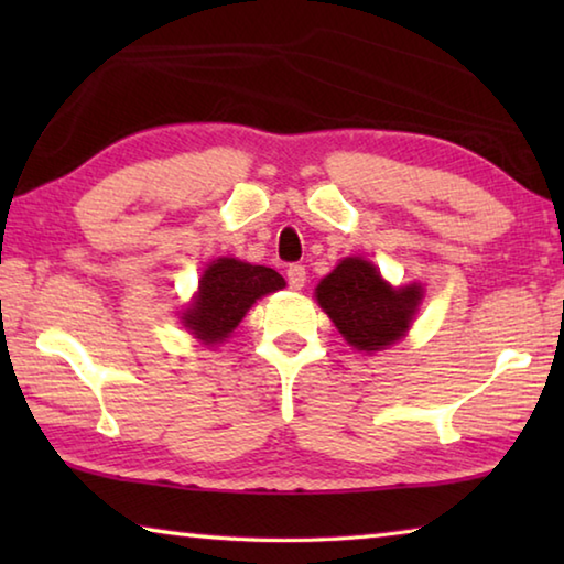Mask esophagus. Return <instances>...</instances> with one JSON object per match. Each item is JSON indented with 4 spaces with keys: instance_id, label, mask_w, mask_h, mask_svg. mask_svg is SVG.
I'll list each match as a JSON object with an SVG mask.
<instances>
[{
    "instance_id": "obj_1",
    "label": "esophagus",
    "mask_w": 564,
    "mask_h": 564,
    "mask_svg": "<svg viewBox=\"0 0 564 564\" xmlns=\"http://www.w3.org/2000/svg\"><path fill=\"white\" fill-rule=\"evenodd\" d=\"M285 279H289V289L301 291L303 285H305V265L291 263L289 271H285Z\"/></svg>"
}]
</instances>
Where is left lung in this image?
<instances>
[{
	"mask_svg": "<svg viewBox=\"0 0 564 564\" xmlns=\"http://www.w3.org/2000/svg\"><path fill=\"white\" fill-rule=\"evenodd\" d=\"M316 299L343 338L358 350L370 352L403 336L423 299V289H393L380 279L373 263L346 259L318 283Z\"/></svg>",
	"mask_w": 564,
	"mask_h": 564,
	"instance_id": "left-lung-1",
	"label": "left lung"
}]
</instances>
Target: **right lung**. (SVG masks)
<instances>
[{
  "label": "right lung",
  "mask_w": 564,
  "mask_h": 564,
  "mask_svg": "<svg viewBox=\"0 0 564 564\" xmlns=\"http://www.w3.org/2000/svg\"><path fill=\"white\" fill-rule=\"evenodd\" d=\"M281 273L265 265H251L236 259H218L198 281L196 301L188 305L184 326L206 343H221L231 333L256 299L283 289Z\"/></svg>",
  "instance_id": "add662e5"
}]
</instances>
